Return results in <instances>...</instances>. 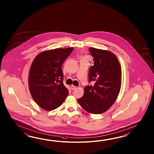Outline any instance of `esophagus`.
<instances>
[{
    "instance_id": "1",
    "label": "esophagus",
    "mask_w": 154,
    "mask_h": 154,
    "mask_svg": "<svg viewBox=\"0 0 154 154\" xmlns=\"http://www.w3.org/2000/svg\"><path fill=\"white\" fill-rule=\"evenodd\" d=\"M71 88H72V90H75V89L77 88V87L74 86V85H72V86H71Z\"/></svg>"
}]
</instances>
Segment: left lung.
<instances>
[{"label":"left lung","instance_id":"obj_1","mask_svg":"<svg viewBox=\"0 0 154 154\" xmlns=\"http://www.w3.org/2000/svg\"><path fill=\"white\" fill-rule=\"evenodd\" d=\"M94 58L93 65L88 72V82L93 85L84 88V94L78 100L86 111L101 114L115 103L121 86V67L118 58L108 51L90 47Z\"/></svg>","mask_w":154,"mask_h":154}]
</instances>
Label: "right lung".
<instances>
[{
    "instance_id": "1",
    "label": "right lung",
    "mask_w": 154,
    "mask_h": 154,
    "mask_svg": "<svg viewBox=\"0 0 154 154\" xmlns=\"http://www.w3.org/2000/svg\"><path fill=\"white\" fill-rule=\"evenodd\" d=\"M72 50L70 47L46 51L33 60L29 75V91L37 104L45 110L59 107L68 95L63 83L62 66Z\"/></svg>"
}]
</instances>
